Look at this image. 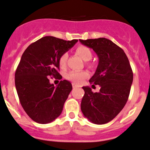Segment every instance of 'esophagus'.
Returning <instances> with one entry per match:
<instances>
[{
	"label": "esophagus",
	"mask_w": 150,
	"mask_h": 150,
	"mask_svg": "<svg viewBox=\"0 0 150 150\" xmlns=\"http://www.w3.org/2000/svg\"><path fill=\"white\" fill-rule=\"evenodd\" d=\"M77 87H78V85H76L75 83H72V88H77Z\"/></svg>",
	"instance_id": "esophagus-1"
}]
</instances>
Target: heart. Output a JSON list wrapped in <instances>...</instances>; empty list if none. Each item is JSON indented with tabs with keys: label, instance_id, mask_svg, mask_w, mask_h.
I'll list each match as a JSON object with an SVG mask.
<instances>
[{
	"label": "heart",
	"instance_id": "heart-1",
	"mask_svg": "<svg viewBox=\"0 0 150 150\" xmlns=\"http://www.w3.org/2000/svg\"><path fill=\"white\" fill-rule=\"evenodd\" d=\"M77 54L84 60V61H89L92 58V52L90 48L85 46H79L75 49ZM68 54L67 53H64L60 56L59 59V64L60 67H64L66 65L67 59ZM89 67H92V64L89 63ZM88 76V74L86 71H72L67 74V79L69 80L74 83H81Z\"/></svg>",
	"mask_w": 150,
	"mask_h": 150
}]
</instances>
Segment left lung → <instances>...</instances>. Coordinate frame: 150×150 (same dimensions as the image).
Returning <instances> with one entry per match:
<instances>
[{
    "instance_id": "8db88e82",
    "label": "left lung",
    "mask_w": 150,
    "mask_h": 150,
    "mask_svg": "<svg viewBox=\"0 0 150 150\" xmlns=\"http://www.w3.org/2000/svg\"><path fill=\"white\" fill-rule=\"evenodd\" d=\"M80 42L97 54L99 64L90 83L99 85L100 90L93 93L83 86L85 94L81 108L85 117L94 124H105L114 119L128 101L133 82V71L123 50L104 38Z\"/></svg>"
}]
</instances>
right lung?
Returning <instances> with one entry per match:
<instances>
[{"mask_svg":"<svg viewBox=\"0 0 150 150\" xmlns=\"http://www.w3.org/2000/svg\"><path fill=\"white\" fill-rule=\"evenodd\" d=\"M77 42L46 36L30 44L22 54L15 72V86L21 105L35 122L49 123L61 115L72 84L63 80L54 86L48 76L62 78L58 72L59 59Z\"/></svg>","mask_w":150,"mask_h":150,"instance_id":"add662e5","label":"right lung"}]
</instances>
